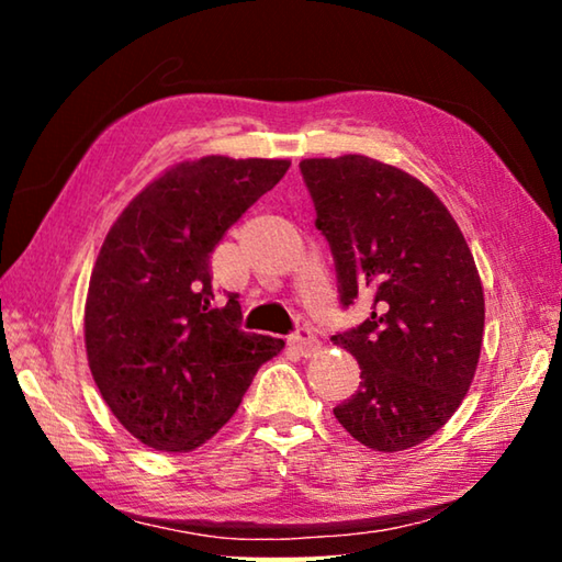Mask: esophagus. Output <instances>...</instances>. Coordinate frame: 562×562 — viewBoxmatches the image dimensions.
Returning <instances> with one entry per match:
<instances>
[{
	"mask_svg": "<svg viewBox=\"0 0 562 562\" xmlns=\"http://www.w3.org/2000/svg\"><path fill=\"white\" fill-rule=\"evenodd\" d=\"M288 341H290V347L297 349L302 357H312L319 349V339H317V335L310 327H297L288 337Z\"/></svg>",
	"mask_w": 562,
	"mask_h": 562,
	"instance_id": "obj_1",
	"label": "esophagus"
}]
</instances>
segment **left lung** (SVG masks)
Here are the masks:
<instances>
[{"instance_id": "1", "label": "left lung", "mask_w": 562, "mask_h": 562, "mask_svg": "<svg viewBox=\"0 0 562 562\" xmlns=\"http://www.w3.org/2000/svg\"><path fill=\"white\" fill-rule=\"evenodd\" d=\"M300 170L339 302H374L372 317L331 337L361 369L337 422L374 451L412 449L449 422L479 367L486 304L473 255L434 190L404 170L357 154Z\"/></svg>"}]
</instances>
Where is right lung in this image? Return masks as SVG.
Masks as SVG:
<instances>
[{
  "instance_id": "add662e5",
  "label": "right lung",
  "mask_w": 562,
  "mask_h": 562,
  "mask_svg": "<svg viewBox=\"0 0 562 562\" xmlns=\"http://www.w3.org/2000/svg\"><path fill=\"white\" fill-rule=\"evenodd\" d=\"M290 160L205 156L168 168L111 225L93 265L83 337L103 402L140 443L186 453L231 422L284 347L240 329L217 297L211 252L280 183Z\"/></svg>"
}]
</instances>
